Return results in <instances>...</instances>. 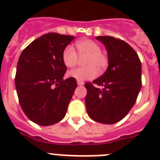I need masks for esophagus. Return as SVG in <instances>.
<instances>
[{
    "label": "esophagus",
    "instance_id": "1",
    "mask_svg": "<svg viewBox=\"0 0 160 160\" xmlns=\"http://www.w3.org/2000/svg\"><path fill=\"white\" fill-rule=\"evenodd\" d=\"M77 83H78V85H79V86H82V85L84 84V82H82V81H78V80Z\"/></svg>",
    "mask_w": 160,
    "mask_h": 160
}]
</instances>
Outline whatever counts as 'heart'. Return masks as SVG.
Segmentation results:
<instances>
[{"label": "heart", "mask_w": 160, "mask_h": 160, "mask_svg": "<svg viewBox=\"0 0 160 160\" xmlns=\"http://www.w3.org/2000/svg\"><path fill=\"white\" fill-rule=\"evenodd\" d=\"M76 46L80 57H87L84 61L87 67L78 68L70 70L68 75L78 81H85L97 77L98 69L102 72L108 66V58L101 52V47L98 43L91 40H81L77 42ZM78 55L73 46H67L63 50L62 62L69 68L74 67L78 62Z\"/></svg>", "instance_id": "heart-1"}]
</instances>
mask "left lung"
Segmentation results:
<instances>
[{
  "label": "left lung",
  "mask_w": 160,
  "mask_h": 160,
  "mask_svg": "<svg viewBox=\"0 0 160 160\" xmlns=\"http://www.w3.org/2000/svg\"><path fill=\"white\" fill-rule=\"evenodd\" d=\"M96 39L106 46L108 68L93 82L85 84V102L93 120L113 124L122 120L135 105L142 87V66L135 49L124 41L111 36Z\"/></svg>",
  "instance_id": "1"
}]
</instances>
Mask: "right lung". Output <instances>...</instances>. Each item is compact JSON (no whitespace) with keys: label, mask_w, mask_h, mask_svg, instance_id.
Returning a JSON list of instances; mask_svg holds the SVG:
<instances>
[{"label":"right lung","mask_w":160,"mask_h":160,"mask_svg":"<svg viewBox=\"0 0 160 160\" xmlns=\"http://www.w3.org/2000/svg\"><path fill=\"white\" fill-rule=\"evenodd\" d=\"M74 37L49 32L31 42L21 53L15 86L25 115L35 123L49 126L66 115L77 87L75 78L63 79L65 48Z\"/></svg>","instance_id":"add662e5"}]
</instances>
